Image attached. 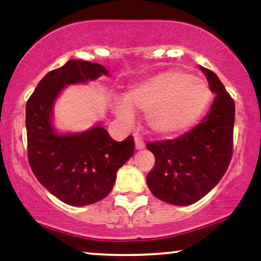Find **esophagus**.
<instances>
[{
	"label": "esophagus",
	"mask_w": 261,
	"mask_h": 261,
	"mask_svg": "<svg viewBox=\"0 0 261 261\" xmlns=\"http://www.w3.org/2000/svg\"><path fill=\"white\" fill-rule=\"evenodd\" d=\"M145 147V143H143V141L140 139V137H135V148L139 151V149H142Z\"/></svg>",
	"instance_id": "obj_1"
}]
</instances>
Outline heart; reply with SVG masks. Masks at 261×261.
<instances>
[{"label": "heart", "mask_w": 261, "mask_h": 261, "mask_svg": "<svg viewBox=\"0 0 261 261\" xmlns=\"http://www.w3.org/2000/svg\"><path fill=\"white\" fill-rule=\"evenodd\" d=\"M210 100L211 93L203 81L181 71H167L131 87L114 112L125 125L133 124L134 110L147 114L149 130L168 137L195 125Z\"/></svg>", "instance_id": "heart-1"}]
</instances>
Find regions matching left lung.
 Wrapping results in <instances>:
<instances>
[{"label":"left lung","instance_id":"obj_1","mask_svg":"<svg viewBox=\"0 0 261 261\" xmlns=\"http://www.w3.org/2000/svg\"><path fill=\"white\" fill-rule=\"evenodd\" d=\"M200 70L216 95L207 115L178 139L147 143L155 157L146 178L149 190L176 206L202 199L222 179L232 158L234 101L216 73L202 66Z\"/></svg>","mask_w":261,"mask_h":261}]
</instances>
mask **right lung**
Returning <instances> with one entry per match:
<instances>
[{"instance_id": "right-lung-1", "label": "right lung", "mask_w": 261, "mask_h": 261, "mask_svg": "<svg viewBox=\"0 0 261 261\" xmlns=\"http://www.w3.org/2000/svg\"><path fill=\"white\" fill-rule=\"evenodd\" d=\"M109 76L103 65L70 60L38 83L25 107L28 160L40 184L62 202L86 206L112 191L116 172L134 154L133 136L114 141L101 124L81 133H60L54 107L67 86Z\"/></svg>"}]
</instances>
